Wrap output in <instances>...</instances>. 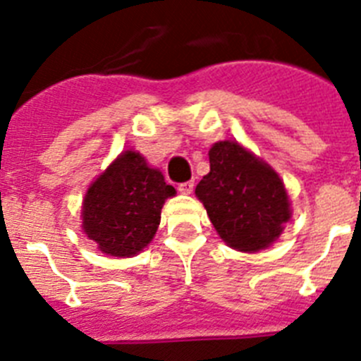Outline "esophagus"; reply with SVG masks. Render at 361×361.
<instances>
[{"label":"esophagus","instance_id":"esophagus-1","mask_svg":"<svg viewBox=\"0 0 361 361\" xmlns=\"http://www.w3.org/2000/svg\"><path fill=\"white\" fill-rule=\"evenodd\" d=\"M193 180H188V183H183V184H178V191L183 193V195H190L191 191H193Z\"/></svg>","mask_w":361,"mask_h":361}]
</instances>
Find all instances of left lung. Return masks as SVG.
Returning a JSON list of instances; mask_svg holds the SVG:
<instances>
[{
	"instance_id": "obj_1",
	"label": "left lung",
	"mask_w": 361,
	"mask_h": 361,
	"mask_svg": "<svg viewBox=\"0 0 361 361\" xmlns=\"http://www.w3.org/2000/svg\"><path fill=\"white\" fill-rule=\"evenodd\" d=\"M195 195L220 238L244 253L269 247L291 219L282 178L237 141L212 146L209 173L197 184Z\"/></svg>"
}]
</instances>
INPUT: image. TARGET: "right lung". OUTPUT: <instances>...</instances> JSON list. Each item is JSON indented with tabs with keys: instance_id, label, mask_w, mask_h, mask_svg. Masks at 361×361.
Instances as JSON below:
<instances>
[{
	"instance_id": "obj_1",
	"label": "right lung",
	"mask_w": 361,
	"mask_h": 361,
	"mask_svg": "<svg viewBox=\"0 0 361 361\" xmlns=\"http://www.w3.org/2000/svg\"><path fill=\"white\" fill-rule=\"evenodd\" d=\"M175 188L149 168L139 152L126 149L95 178L82 200V231L110 257H133L155 237L164 200Z\"/></svg>"
}]
</instances>
